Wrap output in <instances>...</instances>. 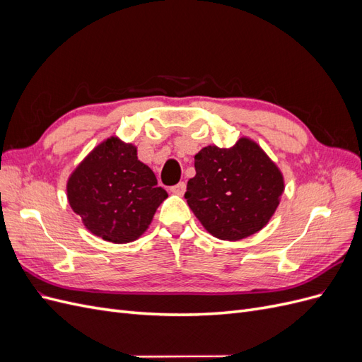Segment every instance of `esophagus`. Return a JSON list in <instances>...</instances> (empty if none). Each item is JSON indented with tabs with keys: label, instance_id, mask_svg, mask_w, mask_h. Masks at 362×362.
<instances>
[{
	"label": "esophagus",
	"instance_id": "34e87169",
	"mask_svg": "<svg viewBox=\"0 0 362 362\" xmlns=\"http://www.w3.org/2000/svg\"><path fill=\"white\" fill-rule=\"evenodd\" d=\"M185 189H187V184H185V182H178L177 185H173V187H172L170 190H172V193H175V194L182 196V194L185 193Z\"/></svg>",
	"mask_w": 362,
	"mask_h": 362
}]
</instances>
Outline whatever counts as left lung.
<instances>
[{
  "label": "left lung",
  "instance_id": "8db88e82",
  "mask_svg": "<svg viewBox=\"0 0 362 362\" xmlns=\"http://www.w3.org/2000/svg\"><path fill=\"white\" fill-rule=\"evenodd\" d=\"M194 169L185 199L208 233L229 242L261 231L286 189L279 168L247 137L233 148H202Z\"/></svg>",
  "mask_w": 362,
  "mask_h": 362
}]
</instances>
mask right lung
<instances>
[{
    "instance_id": "1",
    "label": "right lung",
    "mask_w": 362,
    "mask_h": 362,
    "mask_svg": "<svg viewBox=\"0 0 362 362\" xmlns=\"http://www.w3.org/2000/svg\"><path fill=\"white\" fill-rule=\"evenodd\" d=\"M68 201L89 231L112 243H131L144 234L168 198L157 178L137 158V148L108 137L90 151L66 184Z\"/></svg>"
}]
</instances>
